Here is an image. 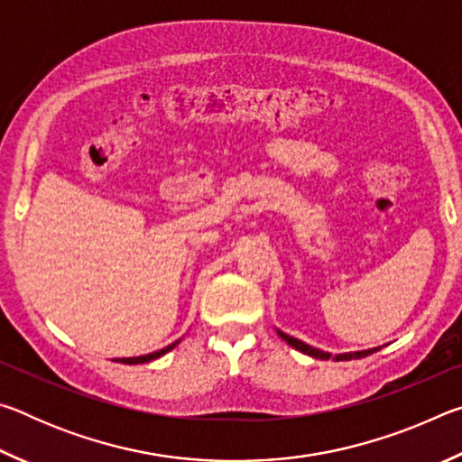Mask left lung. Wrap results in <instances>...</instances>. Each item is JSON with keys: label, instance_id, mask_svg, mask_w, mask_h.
I'll use <instances>...</instances> for the list:
<instances>
[{"label": "left lung", "instance_id": "left-lung-1", "mask_svg": "<svg viewBox=\"0 0 462 462\" xmlns=\"http://www.w3.org/2000/svg\"><path fill=\"white\" fill-rule=\"evenodd\" d=\"M277 334L289 344V346H293L295 350H300V353H303V355H310V356H314V358H319V361H328V358H332V361H356V358L369 356V355H373V353H377V350L381 348V346H377V348L356 350V353L332 355V353H326V350H319V348H316V346H310V344L297 340V338H293V336H289V334L281 332V330H277Z\"/></svg>", "mask_w": 462, "mask_h": 462}]
</instances>
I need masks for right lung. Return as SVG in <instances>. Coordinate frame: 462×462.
I'll return each mask as SVG.
<instances>
[{
	"label": "right lung",
	"instance_id": "right-lung-1",
	"mask_svg": "<svg viewBox=\"0 0 462 462\" xmlns=\"http://www.w3.org/2000/svg\"><path fill=\"white\" fill-rule=\"evenodd\" d=\"M179 342H181V338L175 340L173 344H169V346H165V348L156 350V353H148V355H143V356H128V358L124 356V358H116V363H124V365H140V363H151V361H154V358H159V356H162V355H167L169 350H173Z\"/></svg>",
	"mask_w": 462,
	"mask_h": 462
}]
</instances>
